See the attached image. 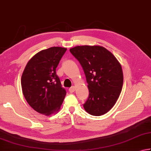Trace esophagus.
Returning <instances> with one entry per match:
<instances>
[{
	"mask_svg": "<svg viewBox=\"0 0 151 151\" xmlns=\"http://www.w3.org/2000/svg\"><path fill=\"white\" fill-rule=\"evenodd\" d=\"M68 90H69V92H70V93H73V92H74L75 91V86H72V87H70L69 89H68Z\"/></svg>",
	"mask_w": 151,
	"mask_h": 151,
	"instance_id": "34e87169",
	"label": "esophagus"
}]
</instances>
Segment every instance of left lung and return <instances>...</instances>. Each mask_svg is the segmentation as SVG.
Instances as JSON below:
<instances>
[{"label": "left lung", "mask_w": 151, "mask_h": 151, "mask_svg": "<svg viewBox=\"0 0 151 151\" xmlns=\"http://www.w3.org/2000/svg\"><path fill=\"white\" fill-rule=\"evenodd\" d=\"M70 52L78 60L86 76L89 96L84 104L86 112L95 116L113 108L122 92V66L113 54L99 45L76 46Z\"/></svg>", "instance_id": "1"}]
</instances>
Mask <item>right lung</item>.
I'll return each mask as SVG.
<instances>
[{"label": "right lung", "mask_w": 151, "mask_h": 151, "mask_svg": "<svg viewBox=\"0 0 151 151\" xmlns=\"http://www.w3.org/2000/svg\"><path fill=\"white\" fill-rule=\"evenodd\" d=\"M66 48L52 47L38 52L29 60L21 78L24 98L32 108L45 116L59 110L66 95L56 68Z\"/></svg>", "instance_id": "right-lung-1"}]
</instances>
